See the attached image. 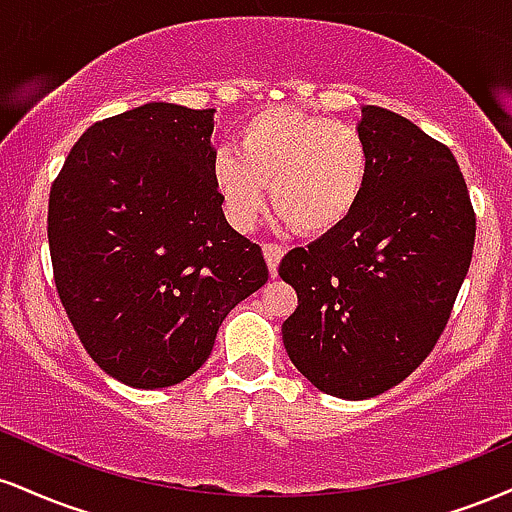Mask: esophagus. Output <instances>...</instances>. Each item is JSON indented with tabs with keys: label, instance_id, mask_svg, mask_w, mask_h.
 Returning <instances> with one entry per match:
<instances>
[{
	"label": "esophagus",
	"instance_id": "obj_1",
	"mask_svg": "<svg viewBox=\"0 0 512 512\" xmlns=\"http://www.w3.org/2000/svg\"><path fill=\"white\" fill-rule=\"evenodd\" d=\"M262 252H264V260H267L269 274L276 276V269H279V262H281V257H284L286 250L276 243H264Z\"/></svg>",
	"mask_w": 512,
	"mask_h": 512
}]
</instances>
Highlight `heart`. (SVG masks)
Listing matches in <instances>:
<instances>
[{
    "label": "heart",
    "instance_id": "1",
    "mask_svg": "<svg viewBox=\"0 0 512 512\" xmlns=\"http://www.w3.org/2000/svg\"><path fill=\"white\" fill-rule=\"evenodd\" d=\"M370 149L361 129L305 110L267 108L236 132V149L211 158L228 219L250 226L269 185L272 207L301 236H322L354 214L366 192Z\"/></svg>",
    "mask_w": 512,
    "mask_h": 512
}]
</instances>
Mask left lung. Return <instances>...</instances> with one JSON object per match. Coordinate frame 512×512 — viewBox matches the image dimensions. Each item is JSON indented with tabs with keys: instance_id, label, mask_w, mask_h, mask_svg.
<instances>
[{
	"instance_id": "8db88e82",
	"label": "left lung",
	"mask_w": 512,
	"mask_h": 512,
	"mask_svg": "<svg viewBox=\"0 0 512 512\" xmlns=\"http://www.w3.org/2000/svg\"><path fill=\"white\" fill-rule=\"evenodd\" d=\"M366 192L342 226L293 248L286 354L325 395L368 399L431 354L472 262L477 216L455 156L407 117L366 105Z\"/></svg>"
}]
</instances>
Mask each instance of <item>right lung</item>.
I'll return each mask as SVG.
<instances>
[{
	"label": "right lung",
	"mask_w": 512,
	"mask_h": 512,
	"mask_svg": "<svg viewBox=\"0 0 512 512\" xmlns=\"http://www.w3.org/2000/svg\"><path fill=\"white\" fill-rule=\"evenodd\" d=\"M211 132L214 108L146 103L88 127L50 187L60 301L86 354L129 387L190 378L269 276L223 216Z\"/></svg>",
	"instance_id": "1"
}]
</instances>
